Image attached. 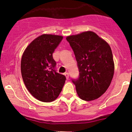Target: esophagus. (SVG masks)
I'll list each match as a JSON object with an SVG mask.
<instances>
[{
    "label": "esophagus",
    "mask_w": 132,
    "mask_h": 132,
    "mask_svg": "<svg viewBox=\"0 0 132 132\" xmlns=\"http://www.w3.org/2000/svg\"><path fill=\"white\" fill-rule=\"evenodd\" d=\"M64 75H65V76H66V79H69V73H68V72L65 73H64Z\"/></svg>",
    "instance_id": "34e87169"
}]
</instances>
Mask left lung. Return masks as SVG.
Listing matches in <instances>:
<instances>
[{
	"label": "left lung",
	"instance_id": "1",
	"mask_svg": "<svg viewBox=\"0 0 132 132\" xmlns=\"http://www.w3.org/2000/svg\"><path fill=\"white\" fill-rule=\"evenodd\" d=\"M75 54L79 78L72 79L77 93L84 101H93L104 94L114 73V62L109 44L93 31L66 37Z\"/></svg>",
	"mask_w": 132,
	"mask_h": 132
}]
</instances>
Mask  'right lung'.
Here are the masks:
<instances>
[{
	"instance_id": "obj_1",
	"label": "right lung",
	"mask_w": 132,
	"mask_h": 132,
	"mask_svg": "<svg viewBox=\"0 0 132 132\" xmlns=\"http://www.w3.org/2000/svg\"><path fill=\"white\" fill-rule=\"evenodd\" d=\"M63 37L43 34L34 39L22 56L21 74L29 93L42 102H52L59 95L66 77L57 72L53 53Z\"/></svg>"
}]
</instances>
